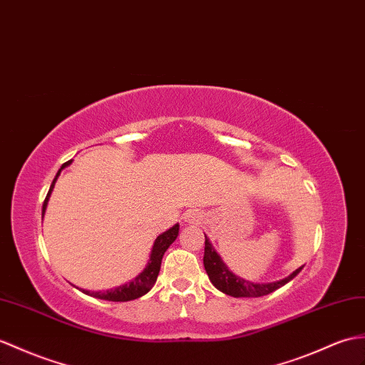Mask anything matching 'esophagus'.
I'll return each instance as SVG.
<instances>
[{
    "label": "esophagus",
    "instance_id": "34e87169",
    "mask_svg": "<svg viewBox=\"0 0 365 365\" xmlns=\"http://www.w3.org/2000/svg\"><path fill=\"white\" fill-rule=\"evenodd\" d=\"M197 217H199L197 215H194V213H192V215H190V216H188V217H186V219H188V221H190V222H194V221H197Z\"/></svg>",
    "mask_w": 365,
    "mask_h": 365
}]
</instances>
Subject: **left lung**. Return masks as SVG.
Instances as JSON below:
<instances>
[{
    "label": "left lung",
    "mask_w": 365,
    "mask_h": 365,
    "mask_svg": "<svg viewBox=\"0 0 365 365\" xmlns=\"http://www.w3.org/2000/svg\"><path fill=\"white\" fill-rule=\"evenodd\" d=\"M203 266H205V270L211 279V283H213L219 291H222L227 295H232V297H262V295L274 292L278 289V287L289 283L291 279L303 269V267H299L289 277L284 279H279V282H275V283H261V284L250 283L247 279L240 278L238 275L232 274L230 270L227 269L221 257H219L215 252V249L211 247L207 236H205V253H203Z\"/></svg>",
    "instance_id": "obj_1"
}]
</instances>
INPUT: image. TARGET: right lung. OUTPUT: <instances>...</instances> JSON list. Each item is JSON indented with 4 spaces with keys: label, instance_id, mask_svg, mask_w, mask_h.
Wrapping results in <instances>:
<instances>
[{
    "label": "right lung",
    "instance_id": "right-lung-1",
    "mask_svg": "<svg viewBox=\"0 0 365 365\" xmlns=\"http://www.w3.org/2000/svg\"><path fill=\"white\" fill-rule=\"evenodd\" d=\"M70 163H71V160H70V162L63 163L62 168L58 169V173L56 174L53 183H51V188H49L46 197H45L43 208H41V215H45L49 194L54 188V183L57 180L58 174H61L62 169ZM177 235H179V225L175 224L173 228H169L168 232H165V233L158 236V238L154 242V247H152L150 259L148 262V266L144 267L143 272L137 278H135L133 282H130L129 284L115 287V289L104 291V292H90V291H86V289H82V292L87 294V295H91V297H96V299H101V300H108V302H129V300H135V299L141 297V295H144V294H148L150 291V287L154 286L155 282H157V277H158V272H160V266H162V258L165 255V252L168 250L169 245H171L175 241Z\"/></svg>",
    "mask_w": 365,
    "mask_h": 365
}]
</instances>
